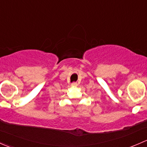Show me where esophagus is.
Listing matches in <instances>:
<instances>
[{
    "label": "esophagus",
    "instance_id": "esophagus-1",
    "mask_svg": "<svg viewBox=\"0 0 147 147\" xmlns=\"http://www.w3.org/2000/svg\"><path fill=\"white\" fill-rule=\"evenodd\" d=\"M71 85L73 86V87H77V86H78V83H77V82H72V84H71Z\"/></svg>",
    "mask_w": 147,
    "mask_h": 147
}]
</instances>
